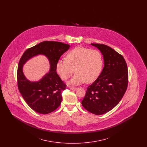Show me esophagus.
Returning <instances> with one entry per match:
<instances>
[{
    "instance_id": "1",
    "label": "esophagus",
    "mask_w": 147,
    "mask_h": 147,
    "mask_svg": "<svg viewBox=\"0 0 147 147\" xmlns=\"http://www.w3.org/2000/svg\"><path fill=\"white\" fill-rule=\"evenodd\" d=\"M70 90H76L77 88H71V87H70Z\"/></svg>"
}]
</instances>
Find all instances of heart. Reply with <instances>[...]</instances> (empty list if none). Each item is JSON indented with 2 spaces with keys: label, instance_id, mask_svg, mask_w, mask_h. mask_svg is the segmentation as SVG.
<instances>
[{
  "label": "heart",
  "instance_id": "obj_1",
  "mask_svg": "<svg viewBox=\"0 0 147 147\" xmlns=\"http://www.w3.org/2000/svg\"><path fill=\"white\" fill-rule=\"evenodd\" d=\"M103 59L96 49L78 47L66 55V59H59L56 64V71L63 80L77 73L68 82L69 85H79L85 82L90 83L99 77L102 69Z\"/></svg>",
  "mask_w": 147,
  "mask_h": 147
}]
</instances>
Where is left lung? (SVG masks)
Listing matches in <instances>:
<instances>
[{
	"mask_svg": "<svg viewBox=\"0 0 147 147\" xmlns=\"http://www.w3.org/2000/svg\"><path fill=\"white\" fill-rule=\"evenodd\" d=\"M103 56L104 67L97 79L89 85L82 104L89 112L101 115L113 109L126 92L128 69L123 56L104 44L91 43Z\"/></svg>",
	"mask_w": 147,
	"mask_h": 147,
	"instance_id": "obj_1",
	"label": "left lung"
}]
</instances>
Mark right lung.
<instances>
[{"label":"right lung","instance_id":"1","mask_svg":"<svg viewBox=\"0 0 147 147\" xmlns=\"http://www.w3.org/2000/svg\"><path fill=\"white\" fill-rule=\"evenodd\" d=\"M70 47L62 42L43 41L27 49L21 57L17 74L18 88L24 100L35 112L47 114L55 111L61 104L62 92L66 85L56 71V64ZM39 55L48 59L49 71L39 81H30L23 74V66L30 59Z\"/></svg>","mask_w":147,"mask_h":147}]
</instances>
